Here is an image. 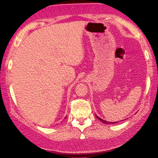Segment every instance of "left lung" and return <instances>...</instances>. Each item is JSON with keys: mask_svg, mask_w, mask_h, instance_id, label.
I'll use <instances>...</instances> for the list:
<instances>
[{"mask_svg": "<svg viewBox=\"0 0 158 158\" xmlns=\"http://www.w3.org/2000/svg\"><path fill=\"white\" fill-rule=\"evenodd\" d=\"M96 117H97V118H98L99 120H100V121H102V122H103V123H105V124H108V123H110V122H108V121H105V120H102V119H101V118H99L98 116H96ZM117 123V122H115V123Z\"/></svg>", "mask_w": 158, "mask_h": 158, "instance_id": "obj_1", "label": "left lung"}]
</instances>
